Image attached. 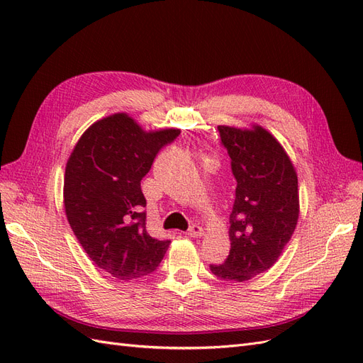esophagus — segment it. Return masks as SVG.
Segmentation results:
<instances>
[{
    "label": "esophagus",
    "instance_id": "34e87169",
    "mask_svg": "<svg viewBox=\"0 0 363 363\" xmlns=\"http://www.w3.org/2000/svg\"><path fill=\"white\" fill-rule=\"evenodd\" d=\"M203 233H204V230H203V227H200L199 224H192V225L189 227V230H188V235H189L191 238H200V236H203Z\"/></svg>",
    "mask_w": 363,
    "mask_h": 363
}]
</instances>
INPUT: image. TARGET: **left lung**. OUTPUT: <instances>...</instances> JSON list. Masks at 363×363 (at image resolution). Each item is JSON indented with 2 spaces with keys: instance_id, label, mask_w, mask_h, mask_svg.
Listing matches in <instances>:
<instances>
[{
  "instance_id": "obj_1",
  "label": "left lung",
  "mask_w": 363,
  "mask_h": 363,
  "mask_svg": "<svg viewBox=\"0 0 363 363\" xmlns=\"http://www.w3.org/2000/svg\"><path fill=\"white\" fill-rule=\"evenodd\" d=\"M218 131L238 184L230 213V252L211 271L238 283L269 269L289 242L300 213L298 179L286 151L265 128L218 125Z\"/></svg>"
}]
</instances>
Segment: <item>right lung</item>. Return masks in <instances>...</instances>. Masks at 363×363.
Here are the masks:
<instances>
[{"instance_id": "right-lung-1", "label": "right lung", "mask_w": 363, "mask_h": 363, "mask_svg": "<svg viewBox=\"0 0 363 363\" xmlns=\"http://www.w3.org/2000/svg\"><path fill=\"white\" fill-rule=\"evenodd\" d=\"M179 135L177 128L145 131L127 113H115L87 128L68 159V223L91 260L115 279L148 276L169 247L147 232L140 180Z\"/></svg>"}]
</instances>
